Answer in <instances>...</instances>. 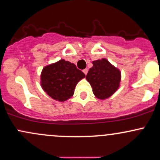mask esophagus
Returning <instances> with one entry per match:
<instances>
[{"instance_id":"1","label":"esophagus","mask_w":160,"mask_h":160,"mask_svg":"<svg viewBox=\"0 0 160 160\" xmlns=\"http://www.w3.org/2000/svg\"><path fill=\"white\" fill-rule=\"evenodd\" d=\"M83 72L84 73V74L87 75V73H88V69H87V68H86V69H84V70H83Z\"/></svg>"}]
</instances>
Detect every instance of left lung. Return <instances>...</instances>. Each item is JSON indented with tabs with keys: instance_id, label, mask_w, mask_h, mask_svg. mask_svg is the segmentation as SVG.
Returning <instances> with one entry per match:
<instances>
[{
	"instance_id": "1",
	"label": "left lung",
	"mask_w": 160,
	"mask_h": 160,
	"mask_svg": "<svg viewBox=\"0 0 160 160\" xmlns=\"http://www.w3.org/2000/svg\"><path fill=\"white\" fill-rule=\"evenodd\" d=\"M92 64L93 66L89 70L86 79L90 83L96 97L106 99L118 89L121 72L106 58L93 61Z\"/></svg>"
}]
</instances>
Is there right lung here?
I'll return each instance as SVG.
<instances>
[{"instance_id": "obj_1", "label": "right lung", "mask_w": 160, "mask_h": 160, "mask_svg": "<svg viewBox=\"0 0 160 160\" xmlns=\"http://www.w3.org/2000/svg\"><path fill=\"white\" fill-rule=\"evenodd\" d=\"M84 77L74 64L62 59L43 68L41 85L52 99L64 102L73 96L77 83Z\"/></svg>"}]
</instances>
